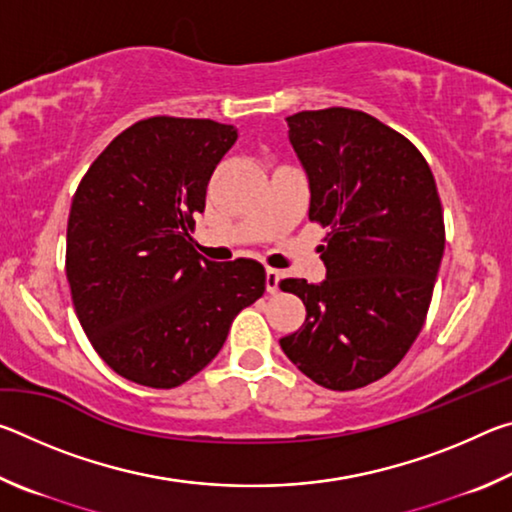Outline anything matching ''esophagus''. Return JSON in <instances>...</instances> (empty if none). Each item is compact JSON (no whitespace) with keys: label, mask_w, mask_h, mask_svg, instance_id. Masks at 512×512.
Segmentation results:
<instances>
[{"label":"esophagus","mask_w":512,"mask_h":512,"mask_svg":"<svg viewBox=\"0 0 512 512\" xmlns=\"http://www.w3.org/2000/svg\"><path fill=\"white\" fill-rule=\"evenodd\" d=\"M266 291L268 293L280 291V271H275V268H266Z\"/></svg>","instance_id":"esophagus-1"}]
</instances>
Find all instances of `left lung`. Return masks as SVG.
<instances>
[{"label":"left lung","mask_w":512,"mask_h":512,"mask_svg":"<svg viewBox=\"0 0 512 512\" xmlns=\"http://www.w3.org/2000/svg\"><path fill=\"white\" fill-rule=\"evenodd\" d=\"M287 124L309 178V221L329 232L318 248L325 280L280 282L307 309L280 345L318 386L354 391L418 339L445 253L443 205L422 153L366 112L302 110Z\"/></svg>","instance_id":"obj_1"}]
</instances>
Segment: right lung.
I'll return each instance as SVG.
<instances>
[{
  "mask_svg": "<svg viewBox=\"0 0 512 512\" xmlns=\"http://www.w3.org/2000/svg\"><path fill=\"white\" fill-rule=\"evenodd\" d=\"M235 142L237 128L212 119H142L76 189L65 255L72 302L92 348L128 381L185 384L262 298V264L210 262L192 239L207 183Z\"/></svg>",
  "mask_w": 512,
  "mask_h": 512,
  "instance_id": "1",
  "label": "right lung"
}]
</instances>
